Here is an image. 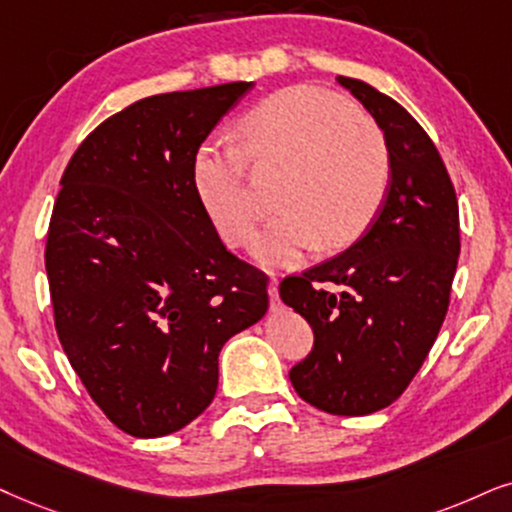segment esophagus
I'll return each instance as SVG.
<instances>
[{
    "label": "esophagus",
    "instance_id": "34e87169",
    "mask_svg": "<svg viewBox=\"0 0 512 512\" xmlns=\"http://www.w3.org/2000/svg\"><path fill=\"white\" fill-rule=\"evenodd\" d=\"M269 297H271V312H278L281 309V300H278V278L271 276L269 281Z\"/></svg>",
    "mask_w": 512,
    "mask_h": 512
}]
</instances>
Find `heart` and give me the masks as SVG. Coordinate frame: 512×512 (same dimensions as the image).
<instances>
[{"label":"heart","instance_id":"obj_1","mask_svg":"<svg viewBox=\"0 0 512 512\" xmlns=\"http://www.w3.org/2000/svg\"><path fill=\"white\" fill-rule=\"evenodd\" d=\"M243 148L200 146L193 184L212 224L231 248H248L262 219L250 165H286L276 205L283 212L257 238L255 257L290 267L319 248H345L368 229L392 181V153L375 120L328 89L288 87L238 122Z\"/></svg>","mask_w":512,"mask_h":512}]
</instances>
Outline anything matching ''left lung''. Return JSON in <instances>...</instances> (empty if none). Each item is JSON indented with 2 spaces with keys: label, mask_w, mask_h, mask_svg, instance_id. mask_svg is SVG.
<instances>
[{
  "label": "left lung",
  "mask_w": 512,
  "mask_h": 512,
  "mask_svg": "<svg viewBox=\"0 0 512 512\" xmlns=\"http://www.w3.org/2000/svg\"><path fill=\"white\" fill-rule=\"evenodd\" d=\"M385 132L392 181L352 248L281 281L314 349L293 366L295 392L335 416H366L409 387L449 309L461 229L449 172L416 118L371 84L338 77Z\"/></svg>",
  "instance_id": "8db88e82"
}]
</instances>
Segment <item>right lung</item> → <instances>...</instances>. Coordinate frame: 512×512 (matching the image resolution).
<instances>
[{
  "mask_svg": "<svg viewBox=\"0 0 512 512\" xmlns=\"http://www.w3.org/2000/svg\"><path fill=\"white\" fill-rule=\"evenodd\" d=\"M250 87L132 103L61 177L44 250L54 326L89 397L132 437L208 409L219 349L269 309V276L224 248L193 184L200 144Z\"/></svg>",
  "mask_w": 512,
  "mask_h": 512,
  "instance_id": "add662e5",
  "label": "right lung"
}]
</instances>
